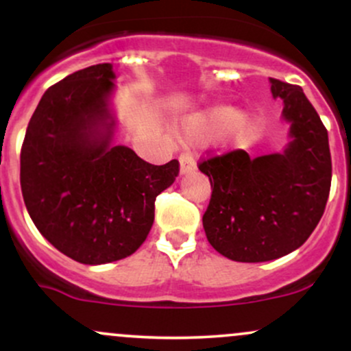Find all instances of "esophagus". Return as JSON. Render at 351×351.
Returning a JSON list of instances; mask_svg holds the SVG:
<instances>
[{
  "instance_id": "34e87169",
  "label": "esophagus",
  "mask_w": 351,
  "mask_h": 351,
  "mask_svg": "<svg viewBox=\"0 0 351 351\" xmlns=\"http://www.w3.org/2000/svg\"><path fill=\"white\" fill-rule=\"evenodd\" d=\"M196 168V160H195V156L191 155V153H188V152H183L180 155V170H181V173H189V171H193Z\"/></svg>"
}]
</instances>
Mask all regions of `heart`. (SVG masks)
Segmentation results:
<instances>
[{"label": "heart", "mask_w": 351, "mask_h": 351, "mask_svg": "<svg viewBox=\"0 0 351 351\" xmlns=\"http://www.w3.org/2000/svg\"><path fill=\"white\" fill-rule=\"evenodd\" d=\"M237 118V112L231 107H216L213 110L201 114L191 119L184 127V132L189 136H203L211 130L224 127V125L232 123ZM261 120L257 117H241L236 121L234 130H232V138L234 142L244 143L259 132Z\"/></svg>", "instance_id": "1"}]
</instances>
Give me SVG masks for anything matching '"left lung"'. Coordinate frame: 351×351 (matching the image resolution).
<instances>
[{
	"instance_id": "1",
	"label": "left lung",
	"mask_w": 351,
	"mask_h": 351,
	"mask_svg": "<svg viewBox=\"0 0 351 351\" xmlns=\"http://www.w3.org/2000/svg\"><path fill=\"white\" fill-rule=\"evenodd\" d=\"M271 84L291 122L287 150L249 158L237 148L198 163L213 188L204 232L237 263H265L300 247L324 216L332 184L328 134L317 110L300 86L272 77Z\"/></svg>"
}]
</instances>
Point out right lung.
Returning a JSON list of instances; mask_svg holds the SVG:
<instances>
[{
    "instance_id": "1",
    "label": "right lung",
    "mask_w": 351,
    "mask_h": 351,
    "mask_svg": "<svg viewBox=\"0 0 351 351\" xmlns=\"http://www.w3.org/2000/svg\"><path fill=\"white\" fill-rule=\"evenodd\" d=\"M108 62L86 67L44 92L21 147V191L39 232L80 264L132 256L147 239L155 199L180 162L152 165L130 148L108 147ZM106 132H103V128Z\"/></svg>"
}]
</instances>
